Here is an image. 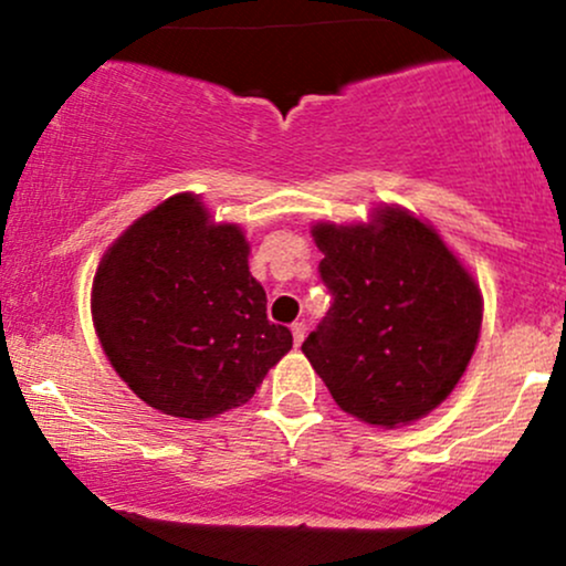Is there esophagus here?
<instances>
[{
    "label": "esophagus",
    "instance_id": "1",
    "mask_svg": "<svg viewBox=\"0 0 566 566\" xmlns=\"http://www.w3.org/2000/svg\"><path fill=\"white\" fill-rule=\"evenodd\" d=\"M290 329H292V340H295V346H301L305 337V322H295Z\"/></svg>",
    "mask_w": 566,
    "mask_h": 566
}]
</instances>
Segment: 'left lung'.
<instances>
[{
    "instance_id": "left-lung-1",
    "label": "left lung",
    "mask_w": 566,
    "mask_h": 566,
    "mask_svg": "<svg viewBox=\"0 0 566 566\" xmlns=\"http://www.w3.org/2000/svg\"><path fill=\"white\" fill-rule=\"evenodd\" d=\"M333 308L303 343L343 412L378 428L426 418L454 391L482 329V290L433 226L378 205L367 223H316Z\"/></svg>"
}]
</instances>
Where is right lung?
<instances>
[{
    "mask_svg": "<svg viewBox=\"0 0 566 566\" xmlns=\"http://www.w3.org/2000/svg\"><path fill=\"white\" fill-rule=\"evenodd\" d=\"M250 242L216 223L197 193H175L103 252L90 311L97 340L129 391L184 420L242 407L292 348L265 316Z\"/></svg>",
    "mask_w": 566,
    "mask_h": 566,
    "instance_id": "add662e5",
    "label": "right lung"
}]
</instances>
